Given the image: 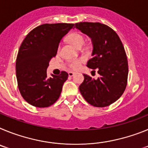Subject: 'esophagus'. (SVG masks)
I'll list each match as a JSON object with an SVG mask.
<instances>
[{"label":"esophagus","mask_w":148,"mask_h":148,"mask_svg":"<svg viewBox=\"0 0 148 148\" xmlns=\"http://www.w3.org/2000/svg\"><path fill=\"white\" fill-rule=\"evenodd\" d=\"M75 73H74V72H69V73H68V75H69V76H70V77L73 76V75H75Z\"/></svg>","instance_id":"1"}]
</instances>
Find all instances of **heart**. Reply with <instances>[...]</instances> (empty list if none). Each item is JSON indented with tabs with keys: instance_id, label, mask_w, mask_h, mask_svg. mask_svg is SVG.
<instances>
[{
	"instance_id": "heart-1",
	"label": "heart",
	"mask_w": 148,
	"mask_h": 148,
	"mask_svg": "<svg viewBox=\"0 0 148 148\" xmlns=\"http://www.w3.org/2000/svg\"><path fill=\"white\" fill-rule=\"evenodd\" d=\"M69 39L72 42V44H74L75 47H79L81 45H83L85 42V38L84 37V35L78 32H74L70 35ZM83 59H74L71 60L70 62L68 63V65L73 70H78L82 64L83 63Z\"/></svg>"
}]
</instances>
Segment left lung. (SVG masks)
I'll return each instance as SVG.
<instances>
[{"label":"left lung","instance_id":"1","mask_svg":"<svg viewBox=\"0 0 148 148\" xmlns=\"http://www.w3.org/2000/svg\"><path fill=\"white\" fill-rule=\"evenodd\" d=\"M75 27L91 38L93 49L87 67L97 69L100 77L84 74L79 90L91 105L104 108L118 100L127 83L128 64L125 48L113 29L101 23L80 22Z\"/></svg>","mask_w":148,"mask_h":148}]
</instances>
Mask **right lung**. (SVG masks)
Masks as SVG:
<instances>
[{
	"mask_svg": "<svg viewBox=\"0 0 148 148\" xmlns=\"http://www.w3.org/2000/svg\"><path fill=\"white\" fill-rule=\"evenodd\" d=\"M73 23H45L29 32L23 40L17 56L16 76L22 97L37 108H47L58 100L68 73L48 78L49 62L57 54L62 38Z\"/></svg>",
	"mask_w": 148,
	"mask_h": 148,
	"instance_id": "1",
	"label": "right lung"
}]
</instances>
